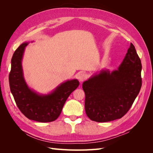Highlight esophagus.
Instances as JSON below:
<instances>
[{
    "label": "esophagus",
    "instance_id": "obj_1",
    "mask_svg": "<svg viewBox=\"0 0 153 153\" xmlns=\"http://www.w3.org/2000/svg\"><path fill=\"white\" fill-rule=\"evenodd\" d=\"M87 77V74L82 72V73H80V74H78V80H79L80 82H83V81H84L86 79Z\"/></svg>",
    "mask_w": 153,
    "mask_h": 153
}]
</instances>
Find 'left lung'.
<instances>
[{
	"instance_id": "8db88e82",
	"label": "left lung",
	"mask_w": 153,
	"mask_h": 153,
	"mask_svg": "<svg viewBox=\"0 0 153 153\" xmlns=\"http://www.w3.org/2000/svg\"><path fill=\"white\" fill-rule=\"evenodd\" d=\"M141 70V61L131 43L117 70H102L83 83L87 117L98 123L123 117L140 91Z\"/></svg>"
}]
</instances>
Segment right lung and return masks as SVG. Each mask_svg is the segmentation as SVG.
<instances>
[{"mask_svg": "<svg viewBox=\"0 0 153 153\" xmlns=\"http://www.w3.org/2000/svg\"><path fill=\"white\" fill-rule=\"evenodd\" d=\"M28 44L22 43L13 53L9 75L10 90L18 108L26 117L41 123L52 122L59 117L66 100L79 85V82L76 79L68 80L45 95L31 90L25 81L22 66Z\"/></svg>", "mask_w": 153, "mask_h": 153, "instance_id": "right-lung-1", "label": "right lung"}]
</instances>
